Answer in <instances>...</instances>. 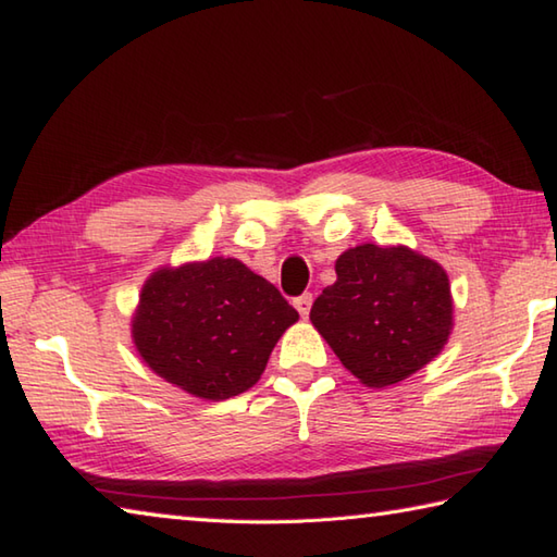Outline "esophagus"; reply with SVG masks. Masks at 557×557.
I'll list each match as a JSON object with an SVG mask.
<instances>
[{
  "mask_svg": "<svg viewBox=\"0 0 557 557\" xmlns=\"http://www.w3.org/2000/svg\"><path fill=\"white\" fill-rule=\"evenodd\" d=\"M311 304H313V297H311V294H301V297L294 299V309L299 311L301 319H307L309 311H311Z\"/></svg>",
  "mask_w": 557,
  "mask_h": 557,
  "instance_id": "esophagus-1",
  "label": "esophagus"
}]
</instances>
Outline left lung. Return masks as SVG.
Instances as JSON below:
<instances>
[{
	"instance_id": "1",
	"label": "left lung",
	"mask_w": 557,
	"mask_h": 557,
	"mask_svg": "<svg viewBox=\"0 0 557 557\" xmlns=\"http://www.w3.org/2000/svg\"><path fill=\"white\" fill-rule=\"evenodd\" d=\"M335 275L309 319L364 386H394L444 350L454 299L437 260L408 246L362 244L337 256Z\"/></svg>"
}]
</instances>
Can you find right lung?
Returning <instances> with one entry per match:
<instances>
[{
  "label": "right lung",
  "instance_id": "obj_1",
  "mask_svg": "<svg viewBox=\"0 0 557 557\" xmlns=\"http://www.w3.org/2000/svg\"><path fill=\"white\" fill-rule=\"evenodd\" d=\"M299 321L287 299L242 260L216 256L151 272L133 313L145 364L202 400L244 394L272 347Z\"/></svg>",
  "mask_w": 557,
  "mask_h": 557
}]
</instances>
